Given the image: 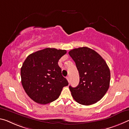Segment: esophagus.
Returning <instances> with one entry per match:
<instances>
[{
    "label": "esophagus",
    "instance_id": "1",
    "mask_svg": "<svg viewBox=\"0 0 129 129\" xmlns=\"http://www.w3.org/2000/svg\"><path fill=\"white\" fill-rule=\"evenodd\" d=\"M67 80H68V82H69V76L67 77Z\"/></svg>",
    "mask_w": 129,
    "mask_h": 129
}]
</instances>
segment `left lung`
I'll return each instance as SVG.
<instances>
[{
	"label": "left lung",
	"mask_w": 129,
	"mask_h": 129,
	"mask_svg": "<svg viewBox=\"0 0 129 129\" xmlns=\"http://www.w3.org/2000/svg\"><path fill=\"white\" fill-rule=\"evenodd\" d=\"M79 71L80 81L76 87L69 86L77 103L88 106L96 103L109 89L110 71L105 60L96 52L87 47L69 52Z\"/></svg>",
	"instance_id": "left-lung-1"
}]
</instances>
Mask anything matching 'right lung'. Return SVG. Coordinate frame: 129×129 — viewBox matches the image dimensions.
I'll return each instance as SVG.
<instances>
[{
  "instance_id": "add662e5",
  "label": "right lung",
  "mask_w": 129,
  "mask_h": 129,
  "mask_svg": "<svg viewBox=\"0 0 129 129\" xmlns=\"http://www.w3.org/2000/svg\"><path fill=\"white\" fill-rule=\"evenodd\" d=\"M66 53L65 50L48 48L28 55L24 60L20 69L21 82L33 101L41 105L51 103L68 85L58 65Z\"/></svg>"
}]
</instances>
